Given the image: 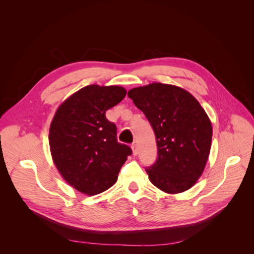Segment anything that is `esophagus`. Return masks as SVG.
<instances>
[{"label": "esophagus", "mask_w": 254, "mask_h": 254, "mask_svg": "<svg viewBox=\"0 0 254 254\" xmlns=\"http://www.w3.org/2000/svg\"><path fill=\"white\" fill-rule=\"evenodd\" d=\"M131 149H132V155H133V156H136L137 153H139V150H137V146H136L135 144H133V145L131 146Z\"/></svg>", "instance_id": "34e87169"}]
</instances>
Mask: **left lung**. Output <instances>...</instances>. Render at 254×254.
Masks as SVG:
<instances>
[{"label": "left lung", "mask_w": 254, "mask_h": 254, "mask_svg": "<svg viewBox=\"0 0 254 254\" xmlns=\"http://www.w3.org/2000/svg\"><path fill=\"white\" fill-rule=\"evenodd\" d=\"M156 135L158 159L146 168L153 186L167 194L190 190L209 159L213 129L206 112L190 92L152 82L128 91Z\"/></svg>", "instance_id": "left-lung-1"}]
</instances>
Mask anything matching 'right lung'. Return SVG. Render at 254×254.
Segmentation results:
<instances>
[{
  "instance_id": "right-lung-1",
  "label": "right lung",
  "mask_w": 254,
  "mask_h": 254,
  "mask_svg": "<svg viewBox=\"0 0 254 254\" xmlns=\"http://www.w3.org/2000/svg\"><path fill=\"white\" fill-rule=\"evenodd\" d=\"M127 91L120 86L90 84L68 96L52 120L51 155L61 177L80 193L93 196L117 182L121 167L131 155L117 139V127L106 111Z\"/></svg>"
}]
</instances>
